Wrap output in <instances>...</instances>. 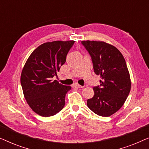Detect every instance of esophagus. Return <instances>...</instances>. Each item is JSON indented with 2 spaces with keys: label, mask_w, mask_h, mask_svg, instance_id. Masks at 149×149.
Instances as JSON below:
<instances>
[{
  "label": "esophagus",
  "mask_w": 149,
  "mask_h": 149,
  "mask_svg": "<svg viewBox=\"0 0 149 149\" xmlns=\"http://www.w3.org/2000/svg\"><path fill=\"white\" fill-rule=\"evenodd\" d=\"M72 87H77V88H79V89L83 88V86H81V85L77 84V83H74V84L72 85Z\"/></svg>",
  "instance_id": "1"
}]
</instances>
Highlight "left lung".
Masks as SVG:
<instances>
[{
    "label": "left lung",
    "mask_w": 149,
    "mask_h": 149,
    "mask_svg": "<svg viewBox=\"0 0 149 149\" xmlns=\"http://www.w3.org/2000/svg\"><path fill=\"white\" fill-rule=\"evenodd\" d=\"M81 43L90 55L100 85L93 87L94 95L87 107L102 117H109L121 109L129 95L131 80L127 64L115 47L102 41L83 40Z\"/></svg>",
    "instance_id": "8db88e82"
}]
</instances>
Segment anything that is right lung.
<instances>
[{
	"instance_id": "right-lung-1",
	"label": "right lung",
	"mask_w": 149,
	"mask_h": 149,
	"mask_svg": "<svg viewBox=\"0 0 149 149\" xmlns=\"http://www.w3.org/2000/svg\"><path fill=\"white\" fill-rule=\"evenodd\" d=\"M74 40L48 42L33 51L26 61L21 74V85L25 99L32 111L42 117L55 115L65 105V96L71 89L53 80Z\"/></svg>"
}]
</instances>
